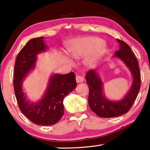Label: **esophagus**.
Instances as JSON below:
<instances>
[{
	"label": "esophagus",
	"mask_w": 150,
	"mask_h": 150,
	"mask_svg": "<svg viewBox=\"0 0 150 150\" xmlns=\"http://www.w3.org/2000/svg\"><path fill=\"white\" fill-rule=\"evenodd\" d=\"M83 80H84V79H83L82 76H80V75L76 76V81H77V83L83 82Z\"/></svg>",
	"instance_id": "34e87169"
}]
</instances>
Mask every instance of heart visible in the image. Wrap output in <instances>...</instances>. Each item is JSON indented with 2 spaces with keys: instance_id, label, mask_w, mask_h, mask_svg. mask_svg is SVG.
Returning a JSON list of instances; mask_svg holds the SVG:
<instances>
[{
  "instance_id": "heart-1",
  "label": "heart",
  "mask_w": 150,
  "mask_h": 150,
  "mask_svg": "<svg viewBox=\"0 0 150 150\" xmlns=\"http://www.w3.org/2000/svg\"><path fill=\"white\" fill-rule=\"evenodd\" d=\"M105 43L96 37H83L72 40L67 47L69 54L75 59H79L90 54L86 63L93 66L105 52Z\"/></svg>"
}]
</instances>
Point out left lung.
Listing matches in <instances>:
<instances>
[{
  "instance_id": "left-lung-1",
  "label": "left lung",
  "mask_w": 150,
  "mask_h": 150,
  "mask_svg": "<svg viewBox=\"0 0 150 150\" xmlns=\"http://www.w3.org/2000/svg\"><path fill=\"white\" fill-rule=\"evenodd\" d=\"M120 49L115 56L125 63L133 75V84L130 91L122 100L118 102L108 100L103 95L102 82L95 70H89L86 74V81L89 88L88 102L91 110L103 118H112L124 115L130 110L140 89L141 75L138 62L130 47L124 41L117 40Z\"/></svg>"
}]
</instances>
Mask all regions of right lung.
I'll use <instances>...</instances> for the list:
<instances>
[{"instance_id":"1","label":"right lung","mask_w":150,"mask_h":150,"mask_svg":"<svg viewBox=\"0 0 150 150\" xmlns=\"http://www.w3.org/2000/svg\"><path fill=\"white\" fill-rule=\"evenodd\" d=\"M44 37L28 42L18 53L14 65V89L20 110L32 122L37 125L50 126L57 123L64 112L63 101L65 96L77 86L73 72L55 74L50 79L47 89L42 99L37 103L26 100L22 91V82L30 69L34 67L36 55L47 47Z\"/></svg>"}]
</instances>
